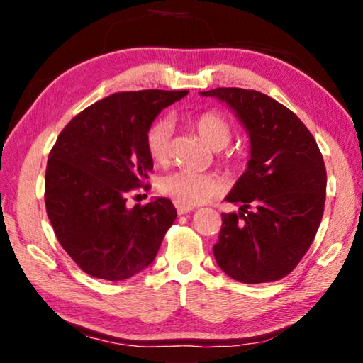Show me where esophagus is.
Here are the masks:
<instances>
[{
    "mask_svg": "<svg viewBox=\"0 0 363 363\" xmlns=\"http://www.w3.org/2000/svg\"><path fill=\"white\" fill-rule=\"evenodd\" d=\"M176 210H177V214H187L190 211H194V208L184 206V205H176Z\"/></svg>",
    "mask_w": 363,
    "mask_h": 363,
    "instance_id": "34e87169",
    "label": "esophagus"
}]
</instances>
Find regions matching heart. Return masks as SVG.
<instances>
[{"mask_svg":"<svg viewBox=\"0 0 363 363\" xmlns=\"http://www.w3.org/2000/svg\"><path fill=\"white\" fill-rule=\"evenodd\" d=\"M192 126L211 150L225 149L233 138L230 121L223 113L214 112V110L194 116ZM171 134H173V126L169 120H158L147 130L145 145L153 162L164 163L168 160ZM224 163L229 169H237L242 162L237 157H229L225 158ZM218 189V181L213 174L186 169L173 171L158 181L160 194L168 196L176 205L190 208L205 203L213 195H216Z\"/></svg>","mask_w":363,"mask_h":363,"instance_id":"obj_1","label":"heart"}]
</instances>
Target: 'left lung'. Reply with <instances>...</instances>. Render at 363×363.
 <instances>
[{
  "label": "left lung",
  "instance_id": "8db88e82",
  "mask_svg": "<svg viewBox=\"0 0 363 363\" xmlns=\"http://www.w3.org/2000/svg\"><path fill=\"white\" fill-rule=\"evenodd\" d=\"M250 136L248 167L225 196L213 247L218 266L242 284L284 279L314 242L323 216L327 171L315 139L290 108L253 89L216 88Z\"/></svg>",
  "mask_w": 363,
  "mask_h": 363
}]
</instances>
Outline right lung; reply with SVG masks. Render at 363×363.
I'll list each match as a JSON object with an SVG mask.
<instances>
[{"label":"right lung","mask_w":363,"mask_h":363,"mask_svg":"<svg viewBox=\"0 0 363 363\" xmlns=\"http://www.w3.org/2000/svg\"><path fill=\"white\" fill-rule=\"evenodd\" d=\"M187 91L115 93L72 118L49 152L45 203L59 243L96 279L126 280L155 259L177 216L171 200L126 206L153 168L145 134ZM147 190L149 186H144Z\"/></svg>","instance_id":"right-lung-1"}]
</instances>
